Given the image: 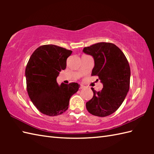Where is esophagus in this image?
Segmentation results:
<instances>
[{
	"label": "esophagus",
	"mask_w": 154,
	"mask_h": 154,
	"mask_svg": "<svg viewBox=\"0 0 154 154\" xmlns=\"http://www.w3.org/2000/svg\"><path fill=\"white\" fill-rule=\"evenodd\" d=\"M85 87L83 85H81V86H80V89H83V88H85Z\"/></svg>",
	"instance_id": "esophagus-1"
}]
</instances>
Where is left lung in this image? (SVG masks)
<instances>
[{"mask_svg": "<svg viewBox=\"0 0 154 154\" xmlns=\"http://www.w3.org/2000/svg\"><path fill=\"white\" fill-rule=\"evenodd\" d=\"M83 51L94 59L92 75H97L103 85L86 103L88 112L94 116L110 115L119 109L129 91L130 68L125 55L116 45L100 42L84 48Z\"/></svg>", "mask_w": 154, "mask_h": 154, "instance_id": "obj_1", "label": "left lung"}]
</instances>
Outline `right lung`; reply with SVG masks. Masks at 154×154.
<instances>
[{
    "instance_id": "add662e5",
    "label": "right lung",
    "mask_w": 154,
    "mask_h": 154,
    "mask_svg": "<svg viewBox=\"0 0 154 154\" xmlns=\"http://www.w3.org/2000/svg\"><path fill=\"white\" fill-rule=\"evenodd\" d=\"M72 54L55 45H44L32 54L25 71L27 91L34 105L42 113L57 116L68 109L69 100L77 93V83L59 85L57 77L66 68V61Z\"/></svg>"
}]
</instances>
